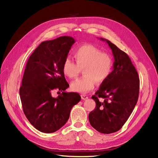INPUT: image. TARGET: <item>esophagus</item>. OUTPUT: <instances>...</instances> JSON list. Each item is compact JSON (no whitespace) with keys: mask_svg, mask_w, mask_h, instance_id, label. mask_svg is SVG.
I'll return each mask as SVG.
<instances>
[{"mask_svg":"<svg viewBox=\"0 0 158 158\" xmlns=\"http://www.w3.org/2000/svg\"><path fill=\"white\" fill-rule=\"evenodd\" d=\"M81 98H82L83 100H86L88 98V96L86 95V94H81Z\"/></svg>","mask_w":158,"mask_h":158,"instance_id":"34e87169","label":"esophagus"}]
</instances>
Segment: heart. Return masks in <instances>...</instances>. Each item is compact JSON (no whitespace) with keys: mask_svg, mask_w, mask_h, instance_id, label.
I'll return each instance as SVG.
<instances>
[{"mask_svg":"<svg viewBox=\"0 0 158 158\" xmlns=\"http://www.w3.org/2000/svg\"><path fill=\"white\" fill-rule=\"evenodd\" d=\"M74 57L77 64L67 57L64 61L62 72L69 78L75 79L80 73L81 69L84 68L85 75L72 84V89L75 92H89L94 87L96 81L99 83L104 82L112 72V58L92 44H83L77 48Z\"/></svg>","mask_w":158,"mask_h":158,"instance_id":"b5f03b06","label":"heart"}]
</instances>
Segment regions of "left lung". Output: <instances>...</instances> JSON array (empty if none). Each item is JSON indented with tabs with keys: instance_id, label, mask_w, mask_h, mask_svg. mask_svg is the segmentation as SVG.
Here are the masks:
<instances>
[{
	"instance_id": "1",
	"label": "left lung",
	"mask_w": 158,
	"mask_h": 158,
	"mask_svg": "<svg viewBox=\"0 0 158 158\" xmlns=\"http://www.w3.org/2000/svg\"><path fill=\"white\" fill-rule=\"evenodd\" d=\"M114 57V70L92 96L96 107L89 115L93 128L104 134L119 131L135 108L139 94L140 80L129 56L110 40Z\"/></svg>"
}]
</instances>
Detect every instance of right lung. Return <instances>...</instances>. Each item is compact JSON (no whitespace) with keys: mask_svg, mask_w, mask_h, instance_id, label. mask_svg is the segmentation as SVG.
Instances as JSON below:
<instances>
[{"mask_svg":"<svg viewBox=\"0 0 158 158\" xmlns=\"http://www.w3.org/2000/svg\"><path fill=\"white\" fill-rule=\"evenodd\" d=\"M75 42L68 36L42 42L25 66L19 88L23 110L30 123L43 133H54L63 127L72 107L81 100L78 93L64 92L69 85L62 65ZM55 89L63 91L57 98L52 96Z\"/></svg>","mask_w":158,"mask_h":158,"instance_id":"obj_1","label":"right lung"}]
</instances>
